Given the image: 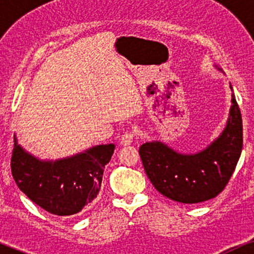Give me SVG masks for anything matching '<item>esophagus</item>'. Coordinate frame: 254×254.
<instances>
[{
	"mask_svg": "<svg viewBox=\"0 0 254 254\" xmlns=\"http://www.w3.org/2000/svg\"><path fill=\"white\" fill-rule=\"evenodd\" d=\"M135 138H136V132H135V131H132V130L127 131V132H125L124 135L122 136V144L129 145V144L132 143V141Z\"/></svg>",
	"mask_w": 254,
	"mask_h": 254,
	"instance_id": "1",
	"label": "esophagus"
}]
</instances>
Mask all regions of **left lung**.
I'll return each instance as SVG.
<instances>
[{"label":"left lung","instance_id":"1","mask_svg":"<svg viewBox=\"0 0 254 254\" xmlns=\"http://www.w3.org/2000/svg\"><path fill=\"white\" fill-rule=\"evenodd\" d=\"M232 103L222 135L200 153L183 155L161 142L139 147L145 173L160 193L176 202L196 204L224 190L243 150V118L234 95Z\"/></svg>","mask_w":254,"mask_h":254}]
</instances>
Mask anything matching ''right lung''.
Instances as JSON below:
<instances>
[{"mask_svg": "<svg viewBox=\"0 0 254 254\" xmlns=\"http://www.w3.org/2000/svg\"><path fill=\"white\" fill-rule=\"evenodd\" d=\"M115 145H97L82 154L55 162L39 161L15 144L10 170L17 188L44 210L70 216L88 208L97 198L104 168Z\"/></svg>", "mask_w": 254, "mask_h": 254, "instance_id": "obj_1", "label": "right lung"}]
</instances>
